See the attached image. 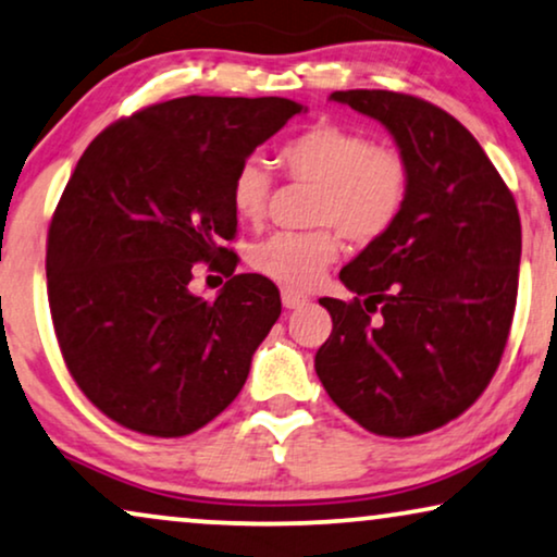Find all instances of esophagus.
<instances>
[{"instance_id":"34e87169","label":"esophagus","mask_w":557,"mask_h":557,"mask_svg":"<svg viewBox=\"0 0 557 557\" xmlns=\"http://www.w3.org/2000/svg\"><path fill=\"white\" fill-rule=\"evenodd\" d=\"M306 302H308V298L302 293H295V290H290V287H285V290H283V306L287 310L306 306Z\"/></svg>"}]
</instances>
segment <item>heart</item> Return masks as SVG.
Masks as SVG:
<instances>
[{
	"mask_svg": "<svg viewBox=\"0 0 557 557\" xmlns=\"http://www.w3.org/2000/svg\"><path fill=\"white\" fill-rule=\"evenodd\" d=\"M293 181L318 185L315 232H277L251 249L257 272L287 287H310L341 255L336 228L354 244L382 239L410 196V160L395 145L374 143L369 132L338 122H315L287 139L277 152ZM272 196V173L264 160L247 158L232 177V209L239 221L264 219ZM334 228L331 230L330 226Z\"/></svg>",
	"mask_w": 557,
	"mask_h": 557,
	"instance_id": "obj_1",
	"label": "heart"
}]
</instances>
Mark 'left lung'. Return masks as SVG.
<instances>
[{"label": "left lung", "instance_id": "left-lung-1", "mask_svg": "<svg viewBox=\"0 0 557 557\" xmlns=\"http://www.w3.org/2000/svg\"><path fill=\"white\" fill-rule=\"evenodd\" d=\"M376 119L410 160L397 224L341 270L354 300L321 298L315 354L329 397L369 433L410 438L481 397L507 346L520 283L515 196L448 111L397 91H333Z\"/></svg>", "mask_w": 557, "mask_h": 557}]
</instances>
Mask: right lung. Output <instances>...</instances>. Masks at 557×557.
Wrapping results in <instances>:
<instances>
[{"instance_id":"right-lung-1","label":"right lung","mask_w":557,"mask_h":557,"mask_svg":"<svg viewBox=\"0 0 557 557\" xmlns=\"http://www.w3.org/2000/svg\"><path fill=\"white\" fill-rule=\"evenodd\" d=\"M300 111L280 96H183L109 124L81 154L48 228V302L73 382L119 425L181 438L242 392L283 306L221 247L236 236L228 190ZM198 261L230 277L213 301L189 293Z\"/></svg>"}]
</instances>
